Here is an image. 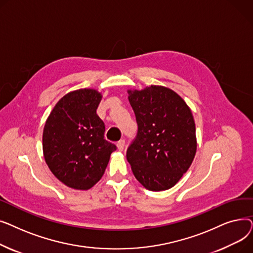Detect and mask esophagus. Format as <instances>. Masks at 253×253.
<instances>
[{"mask_svg": "<svg viewBox=\"0 0 253 253\" xmlns=\"http://www.w3.org/2000/svg\"><path fill=\"white\" fill-rule=\"evenodd\" d=\"M117 145H118V149H119V151H123V150H124V148H125V140H124V139L119 140V141H118V143H117Z\"/></svg>", "mask_w": 253, "mask_h": 253, "instance_id": "obj_1", "label": "esophagus"}]
</instances>
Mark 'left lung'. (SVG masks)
Returning a JSON list of instances; mask_svg holds the SVG:
<instances>
[{
  "label": "left lung",
  "instance_id": "obj_1",
  "mask_svg": "<svg viewBox=\"0 0 253 253\" xmlns=\"http://www.w3.org/2000/svg\"><path fill=\"white\" fill-rule=\"evenodd\" d=\"M128 93L138 130L127 149V160L145 189L168 190L188 171L196 154L192 112L178 94L163 86Z\"/></svg>",
  "mask_w": 253,
  "mask_h": 253
}]
</instances>
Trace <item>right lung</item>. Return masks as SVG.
I'll use <instances>...</instances> for the list:
<instances>
[{"instance_id":"1","label":"right lung","mask_w":253,"mask_h":253,"mask_svg":"<svg viewBox=\"0 0 253 253\" xmlns=\"http://www.w3.org/2000/svg\"><path fill=\"white\" fill-rule=\"evenodd\" d=\"M101 94L79 89L64 95L50 113L43 131L45 161L53 174L76 190H89L103 175L117 147L104 139L96 110Z\"/></svg>"}]
</instances>
